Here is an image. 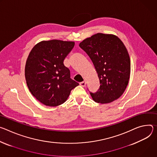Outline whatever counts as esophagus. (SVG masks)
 <instances>
[{
  "mask_svg": "<svg viewBox=\"0 0 157 157\" xmlns=\"http://www.w3.org/2000/svg\"><path fill=\"white\" fill-rule=\"evenodd\" d=\"M86 85V82L85 81H83L82 82H80V85L82 86H85Z\"/></svg>",
  "mask_w": 157,
  "mask_h": 157,
  "instance_id": "1",
  "label": "esophagus"
}]
</instances>
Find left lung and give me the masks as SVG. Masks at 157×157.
<instances>
[{
    "label": "left lung",
    "instance_id": "left-lung-1",
    "mask_svg": "<svg viewBox=\"0 0 157 157\" xmlns=\"http://www.w3.org/2000/svg\"><path fill=\"white\" fill-rule=\"evenodd\" d=\"M90 58L100 81V88L90 92L93 100L110 103L125 92L130 75V59L121 40L112 34L98 33L79 44Z\"/></svg>",
    "mask_w": 157,
    "mask_h": 157
}]
</instances>
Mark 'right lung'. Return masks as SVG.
Listing matches in <instances>:
<instances>
[{
  "mask_svg": "<svg viewBox=\"0 0 157 157\" xmlns=\"http://www.w3.org/2000/svg\"><path fill=\"white\" fill-rule=\"evenodd\" d=\"M75 45L74 42L51 40L35 45L28 56L25 77L31 94L50 107L63 103L71 90L79 85L71 78L63 60Z\"/></svg>",
  "mask_w": 157,
  "mask_h": 157,
  "instance_id": "obj_1",
  "label": "right lung"
}]
</instances>
